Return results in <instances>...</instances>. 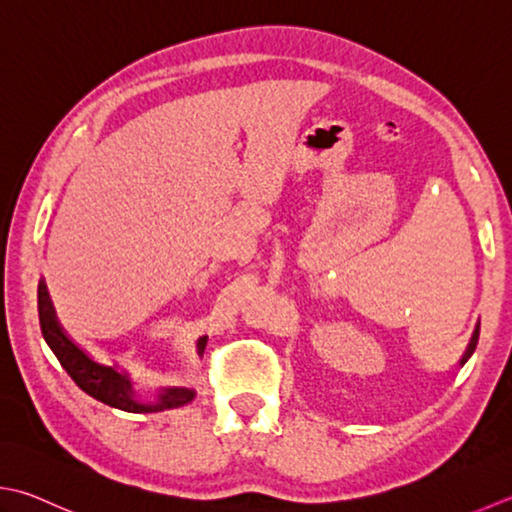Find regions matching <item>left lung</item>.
Here are the masks:
<instances>
[{"instance_id":"obj_1","label":"left lung","mask_w":512,"mask_h":512,"mask_svg":"<svg viewBox=\"0 0 512 512\" xmlns=\"http://www.w3.org/2000/svg\"><path fill=\"white\" fill-rule=\"evenodd\" d=\"M477 339H479V324H477V328H475V333H473V337H470V344H468V348H466V353H464V357H462V359H459V366H464V364L468 362V357L475 353Z\"/></svg>"}]
</instances>
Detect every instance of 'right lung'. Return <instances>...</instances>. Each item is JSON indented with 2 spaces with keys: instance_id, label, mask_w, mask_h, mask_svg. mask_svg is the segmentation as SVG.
<instances>
[{
  "instance_id": "add662e5",
  "label": "right lung",
  "mask_w": 512,
  "mask_h": 512,
  "mask_svg": "<svg viewBox=\"0 0 512 512\" xmlns=\"http://www.w3.org/2000/svg\"><path fill=\"white\" fill-rule=\"evenodd\" d=\"M37 310H39V326H42V335L46 344L53 350L59 364L66 368V373L73 377V382L88 393L90 397L99 399L113 408L128 410V413H150V410H164V408H177L184 406L195 399L193 388H164L159 393L155 404H142L135 399L133 384H130L128 375L119 373L113 366L97 364L90 359L82 348H79L73 339H70L64 328L59 326L53 304H50L46 284L39 282L37 286ZM206 348V337L197 342V353L202 355Z\"/></svg>"
}]
</instances>
